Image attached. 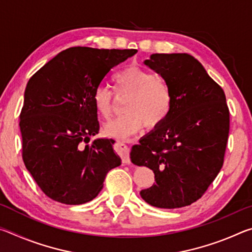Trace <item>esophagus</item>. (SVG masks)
<instances>
[{"instance_id":"obj_1","label":"esophagus","mask_w":252,"mask_h":252,"mask_svg":"<svg viewBox=\"0 0 252 252\" xmlns=\"http://www.w3.org/2000/svg\"><path fill=\"white\" fill-rule=\"evenodd\" d=\"M117 151L120 157L122 158V162L125 164H129L130 163V150L127 148L126 144H125L123 142H118L117 143Z\"/></svg>"}]
</instances>
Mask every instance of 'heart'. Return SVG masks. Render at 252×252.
I'll list each match as a JSON object with an SVG mask.
<instances>
[{
	"label": "heart",
	"instance_id": "1",
	"mask_svg": "<svg viewBox=\"0 0 252 252\" xmlns=\"http://www.w3.org/2000/svg\"><path fill=\"white\" fill-rule=\"evenodd\" d=\"M118 93L127 95L125 114L104 126V133L125 139L141 131L146 123L149 129L159 126L170 114L172 94L168 83L138 65H129L113 76ZM93 104L102 118L108 119L112 110V94L108 87L97 85L93 92Z\"/></svg>",
	"mask_w": 252,
	"mask_h": 252
}]
</instances>
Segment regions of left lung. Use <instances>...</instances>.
<instances>
[{
	"instance_id": "obj_1",
	"label": "left lung",
	"mask_w": 252,
	"mask_h": 252,
	"mask_svg": "<svg viewBox=\"0 0 252 252\" xmlns=\"http://www.w3.org/2000/svg\"><path fill=\"white\" fill-rule=\"evenodd\" d=\"M143 63L168 83L172 108L163 123L132 147L131 161L150 168L156 179L140 195L157 208L190 206L222 168L229 135L224 92L188 53H156Z\"/></svg>"
}]
</instances>
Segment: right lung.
Wrapping results in <instances>:
<instances>
[{
    "label": "right lung",
    "mask_w": 252,
    "mask_h": 252,
    "mask_svg": "<svg viewBox=\"0 0 252 252\" xmlns=\"http://www.w3.org/2000/svg\"><path fill=\"white\" fill-rule=\"evenodd\" d=\"M136 50L75 46L50 60L29 80L20 116L25 167L54 201L82 204L103 188L121 159L114 140L99 133L93 92L112 67Z\"/></svg>",
    "instance_id": "1"
}]
</instances>
